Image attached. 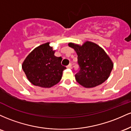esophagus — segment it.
<instances>
[{
	"mask_svg": "<svg viewBox=\"0 0 131 131\" xmlns=\"http://www.w3.org/2000/svg\"><path fill=\"white\" fill-rule=\"evenodd\" d=\"M71 65H72L71 63H70L68 64V65L67 66V68H71Z\"/></svg>",
	"mask_w": 131,
	"mask_h": 131,
	"instance_id": "1",
	"label": "esophagus"
}]
</instances>
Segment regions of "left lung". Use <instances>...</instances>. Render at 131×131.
<instances>
[{"instance_id": "8db88e82", "label": "left lung", "mask_w": 131, "mask_h": 131, "mask_svg": "<svg viewBox=\"0 0 131 131\" xmlns=\"http://www.w3.org/2000/svg\"><path fill=\"white\" fill-rule=\"evenodd\" d=\"M76 51L79 70L76 80L86 88L97 86L108 78L113 63L102 48L94 42L86 41L82 46L69 43Z\"/></svg>"}]
</instances>
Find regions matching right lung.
<instances>
[{"label": "right lung", "mask_w": 131, "mask_h": 131, "mask_svg": "<svg viewBox=\"0 0 131 131\" xmlns=\"http://www.w3.org/2000/svg\"><path fill=\"white\" fill-rule=\"evenodd\" d=\"M43 43L34 49L22 64V68L28 79L33 85L49 88L61 80L63 71L66 67L61 65L62 58L54 55L55 50Z\"/></svg>", "instance_id": "add662e5"}]
</instances>
